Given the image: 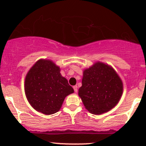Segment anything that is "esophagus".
Returning <instances> with one entry per match:
<instances>
[{"label":"esophagus","instance_id":"esophagus-1","mask_svg":"<svg viewBox=\"0 0 146 146\" xmlns=\"http://www.w3.org/2000/svg\"><path fill=\"white\" fill-rule=\"evenodd\" d=\"M73 89H74L75 93H77V92H78V86H74L73 87Z\"/></svg>","mask_w":146,"mask_h":146}]
</instances>
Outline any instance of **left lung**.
<instances>
[{"instance_id": "obj_1", "label": "left lung", "mask_w": 146, "mask_h": 146, "mask_svg": "<svg viewBox=\"0 0 146 146\" xmlns=\"http://www.w3.org/2000/svg\"><path fill=\"white\" fill-rule=\"evenodd\" d=\"M82 84L79 96L86 109L94 115H101L113 108L123 93V83L117 72L100 62L84 71Z\"/></svg>"}]
</instances>
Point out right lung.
<instances>
[{
	"label": "right lung",
	"instance_id": "obj_1",
	"mask_svg": "<svg viewBox=\"0 0 146 146\" xmlns=\"http://www.w3.org/2000/svg\"><path fill=\"white\" fill-rule=\"evenodd\" d=\"M25 92L35 110L48 115L59 111L65 98L74 90L62 76L59 66L51 60L41 59L28 71Z\"/></svg>",
	"mask_w": 146,
	"mask_h": 146
}]
</instances>
